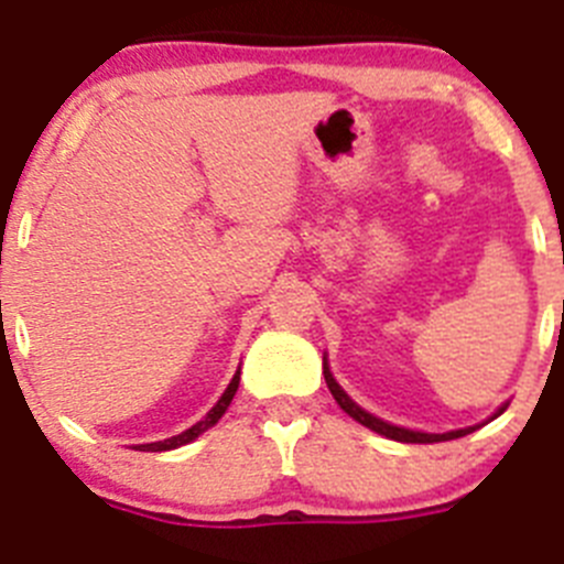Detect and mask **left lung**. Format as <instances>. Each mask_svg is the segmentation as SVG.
Listing matches in <instances>:
<instances>
[{"label": "left lung", "instance_id": "obj_1", "mask_svg": "<svg viewBox=\"0 0 564 564\" xmlns=\"http://www.w3.org/2000/svg\"><path fill=\"white\" fill-rule=\"evenodd\" d=\"M323 377H326V384L328 390H332V395L337 399L339 408L345 410V413L351 415L354 421H359V424H365L368 430H373V433L384 435V438H393V441H404V444H438V441H453V438H464V435L475 433V427H466V430H453V433H413V430H404V427H393V424H388V421L377 419V415L365 413L359 404H354L351 399H348V393H345L343 388H339L337 382H334L332 370H328V365H323ZM503 410H497L495 415H500Z\"/></svg>", "mask_w": 564, "mask_h": 564}]
</instances>
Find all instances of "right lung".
Returning a JSON list of instances; mask_svg holds the SVG:
<instances>
[{
	"mask_svg": "<svg viewBox=\"0 0 564 564\" xmlns=\"http://www.w3.org/2000/svg\"><path fill=\"white\" fill-rule=\"evenodd\" d=\"M238 379H241V377H238V373H236V377H232V382L227 384V390H225V393H221V399H219V402H216V408H213L210 413H207L205 419L199 421V424H194V427H191V430H185V433L174 435V438L156 441V444H140V446H134V449H143V453H165V449H176V446L187 444V441L199 438V435L205 433L207 427H213V424H216V421H219L221 415H225V410L230 408L232 395H236V390H238Z\"/></svg>",
	"mask_w": 564,
	"mask_h": 564,
	"instance_id": "1",
	"label": "right lung"
}]
</instances>
